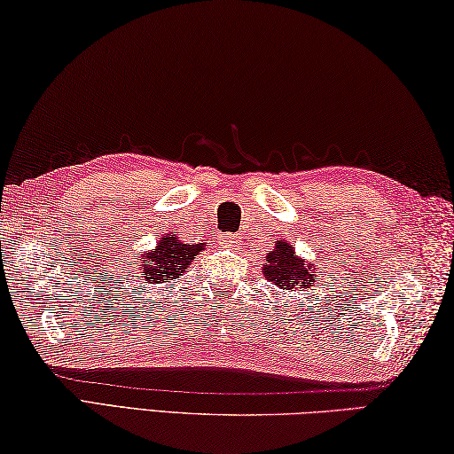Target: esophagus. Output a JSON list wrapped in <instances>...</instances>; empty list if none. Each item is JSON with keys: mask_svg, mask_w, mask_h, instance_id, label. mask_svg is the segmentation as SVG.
Masks as SVG:
<instances>
[{"mask_svg": "<svg viewBox=\"0 0 454 454\" xmlns=\"http://www.w3.org/2000/svg\"><path fill=\"white\" fill-rule=\"evenodd\" d=\"M220 246H224V248L238 250L242 246V238L238 234H222L220 236Z\"/></svg>", "mask_w": 454, "mask_h": 454, "instance_id": "obj_1", "label": "esophagus"}]
</instances>
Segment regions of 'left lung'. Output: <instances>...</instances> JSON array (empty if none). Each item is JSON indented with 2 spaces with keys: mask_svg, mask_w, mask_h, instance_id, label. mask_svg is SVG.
<instances>
[{
  "mask_svg": "<svg viewBox=\"0 0 454 454\" xmlns=\"http://www.w3.org/2000/svg\"><path fill=\"white\" fill-rule=\"evenodd\" d=\"M266 276L274 286L282 287V290H301V287H309L316 282V274H313L311 263L303 262L294 255V248L287 246V242L278 240L276 248L266 255Z\"/></svg>",
  "mask_w": 454,
  "mask_h": 454,
  "instance_id": "8db88e82",
  "label": "left lung"
}]
</instances>
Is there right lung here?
Instances as JSON below:
<instances>
[{"label":"right lung","instance_id":"obj_1","mask_svg":"<svg viewBox=\"0 0 454 454\" xmlns=\"http://www.w3.org/2000/svg\"><path fill=\"white\" fill-rule=\"evenodd\" d=\"M204 250L200 244H183L172 232L162 238L156 250L146 252L141 258V279L151 284H164L176 279L191 268L194 255Z\"/></svg>","mask_w":454,"mask_h":454}]
</instances>
